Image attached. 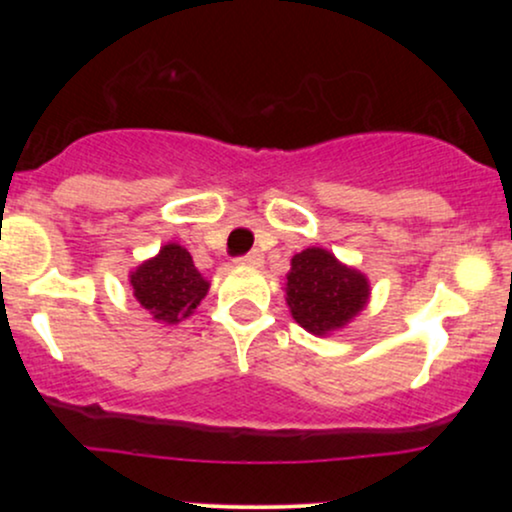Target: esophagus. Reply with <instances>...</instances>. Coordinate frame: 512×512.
Returning a JSON list of instances; mask_svg holds the SVG:
<instances>
[{"instance_id": "1", "label": "esophagus", "mask_w": 512, "mask_h": 512, "mask_svg": "<svg viewBox=\"0 0 512 512\" xmlns=\"http://www.w3.org/2000/svg\"><path fill=\"white\" fill-rule=\"evenodd\" d=\"M238 262L245 264V267H257V264H262V252L260 250H252L245 257H240Z\"/></svg>"}]
</instances>
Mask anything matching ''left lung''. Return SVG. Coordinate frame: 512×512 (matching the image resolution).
<instances>
[{
    "mask_svg": "<svg viewBox=\"0 0 512 512\" xmlns=\"http://www.w3.org/2000/svg\"><path fill=\"white\" fill-rule=\"evenodd\" d=\"M370 301V281L325 248H305L291 257L286 303L305 332L327 337L344 330Z\"/></svg>",
    "mask_w": 512,
    "mask_h": 512,
    "instance_id": "obj_1",
    "label": "left lung"
}]
</instances>
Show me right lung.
I'll return each mask as SVG.
<instances>
[{"label":"right lung","mask_w":512,"mask_h":512,"mask_svg":"<svg viewBox=\"0 0 512 512\" xmlns=\"http://www.w3.org/2000/svg\"><path fill=\"white\" fill-rule=\"evenodd\" d=\"M129 286L142 308L161 325L187 320L209 293V281L199 274L192 255L178 243L161 245L129 272Z\"/></svg>","instance_id":"1"}]
</instances>
